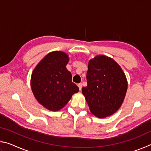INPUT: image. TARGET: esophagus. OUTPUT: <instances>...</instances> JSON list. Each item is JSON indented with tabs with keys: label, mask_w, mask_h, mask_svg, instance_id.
<instances>
[{
	"label": "esophagus",
	"mask_w": 151,
	"mask_h": 151,
	"mask_svg": "<svg viewBox=\"0 0 151 151\" xmlns=\"http://www.w3.org/2000/svg\"><path fill=\"white\" fill-rule=\"evenodd\" d=\"M77 86H78V87L79 88V90L81 91V89H82V84L81 83H79V84H78Z\"/></svg>",
	"instance_id": "1"
}]
</instances>
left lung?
Returning <instances> with one entry per match:
<instances>
[{"mask_svg":"<svg viewBox=\"0 0 151 151\" xmlns=\"http://www.w3.org/2000/svg\"><path fill=\"white\" fill-rule=\"evenodd\" d=\"M87 86L82 88L91 112L99 118L114 114L123 102L127 81L118 64L104 55L89 61Z\"/></svg>","mask_w":151,"mask_h":151,"instance_id":"left-lung-1","label":"left lung"}]
</instances>
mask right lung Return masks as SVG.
<instances>
[{"mask_svg":"<svg viewBox=\"0 0 151 151\" xmlns=\"http://www.w3.org/2000/svg\"><path fill=\"white\" fill-rule=\"evenodd\" d=\"M68 57L61 51L45 56L33 70L30 85L38 102L50 111H59L78 92L66 68Z\"/></svg>","mask_w":151,"mask_h":151,"instance_id":"right-lung-1","label":"right lung"}]
</instances>
